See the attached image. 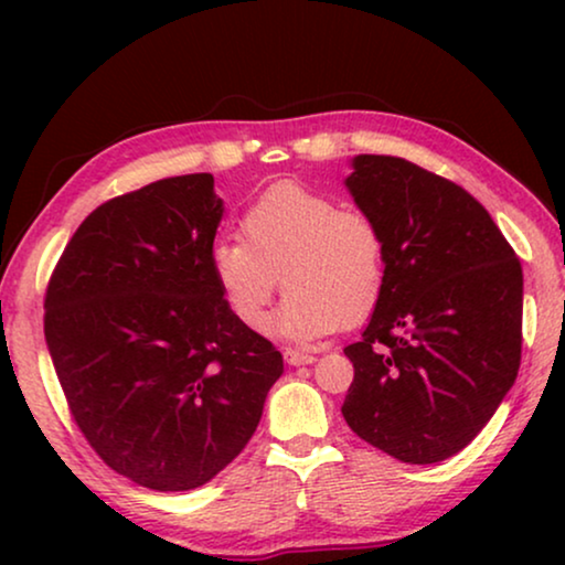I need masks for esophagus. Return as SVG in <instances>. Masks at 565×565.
I'll use <instances>...</instances> for the list:
<instances>
[{
    "mask_svg": "<svg viewBox=\"0 0 565 565\" xmlns=\"http://www.w3.org/2000/svg\"><path fill=\"white\" fill-rule=\"evenodd\" d=\"M282 358L288 365L298 367V365H311V362H316V358L311 352H300V350H285Z\"/></svg>",
    "mask_w": 565,
    "mask_h": 565,
    "instance_id": "obj_1",
    "label": "esophagus"
}]
</instances>
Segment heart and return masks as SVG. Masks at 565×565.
I'll return each instance as SVG.
<instances>
[{"label":"heart","instance_id":"b5f03b06","mask_svg":"<svg viewBox=\"0 0 565 565\" xmlns=\"http://www.w3.org/2000/svg\"><path fill=\"white\" fill-rule=\"evenodd\" d=\"M385 238L365 213L339 211L298 182H277L246 207L242 238H218L207 267L231 316L257 329L282 280L269 331L285 339L327 337L367 321L383 300ZM281 277L277 278L276 275Z\"/></svg>","mask_w":565,"mask_h":565}]
</instances>
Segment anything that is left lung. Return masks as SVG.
I'll return each mask as SVG.
<instances>
[{
	"label": "left lung",
	"mask_w": 565,
	"mask_h": 565,
	"mask_svg": "<svg viewBox=\"0 0 565 565\" xmlns=\"http://www.w3.org/2000/svg\"><path fill=\"white\" fill-rule=\"evenodd\" d=\"M347 190L383 231V300L360 342L342 414L391 458L429 466L460 452L516 381L522 265L489 211L445 177L360 153Z\"/></svg>",
	"instance_id": "obj_1"
}]
</instances>
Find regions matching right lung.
<instances>
[{"label": "right lung", "mask_w": 565, "mask_h": 565, "mask_svg": "<svg viewBox=\"0 0 565 565\" xmlns=\"http://www.w3.org/2000/svg\"><path fill=\"white\" fill-rule=\"evenodd\" d=\"M221 215L205 172L107 200L45 290V344L76 427L115 473L153 491L218 476L282 375V354L231 316L211 277Z\"/></svg>", "instance_id": "add662e5"}]
</instances>
